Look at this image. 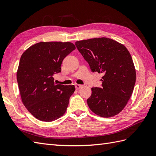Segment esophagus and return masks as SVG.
Here are the masks:
<instances>
[{
	"instance_id": "esophagus-1",
	"label": "esophagus",
	"mask_w": 156,
	"mask_h": 156,
	"mask_svg": "<svg viewBox=\"0 0 156 156\" xmlns=\"http://www.w3.org/2000/svg\"><path fill=\"white\" fill-rule=\"evenodd\" d=\"M82 86V85H80V84H75V87H76V90L80 89Z\"/></svg>"
}]
</instances>
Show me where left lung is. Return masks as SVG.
Returning a JSON list of instances; mask_svg holds the SVG:
<instances>
[{"mask_svg": "<svg viewBox=\"0 0 156 156\" xmlns=\"http://www.w3.org/2000/svg\"><path fill=\"white\" fill-rule=\"evenodd\" d=\"M91 72L102 73V87H92L87 103L91 111L102 117L117 115L133 94L136 70L131 55L122 44L107 37L75 43Z\"/></svg>", "mask_w": 156, "mask_h": 156, "instance_id": "left-lung-1", "label": "left lung"}]
</instances>
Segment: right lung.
Masks as SVG:
<instances>
[{"instance_id": "1", "label": "right lung", "mask_w": 156, "mask_h": 156, "mask_svg": "<svg viewBox=\"0 0 156 156\" xmlns=\"http://www.w3.org/2000/svg\"><path fill=\"white\" fill-rule=\"evenodd\" d=\"M75 49L70 42H39L21 56L16 74L21 99L39 121H53L66 112L75 87L56 84L53 76L61 73L63 59Z\"/></svg>"}]
</instances>
